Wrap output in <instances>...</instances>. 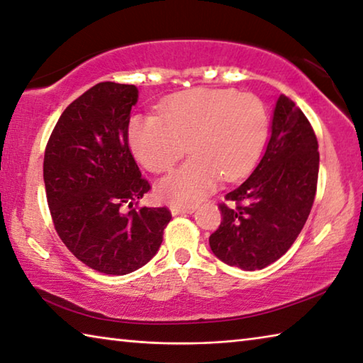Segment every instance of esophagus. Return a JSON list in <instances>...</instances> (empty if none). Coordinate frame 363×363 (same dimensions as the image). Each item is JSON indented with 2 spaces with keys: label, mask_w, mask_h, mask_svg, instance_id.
Here are the masks:
<instances>
[{
  "label": "esophagus",
  "mask_w": 363,
  "mask_h": 363,
  "mask_svg": "<svg viewBox=\"0 0 363 363\" xmlns=\"http://www.w3.org/2000/svg\"><path fill=\"white\" fill-rule=\"evenodd\" d=\"M170 211L174 216H178V213H191L194 211L193 206H172Z\"/></svg>",
  "instance_id": "34e87169"
}]
</instances>
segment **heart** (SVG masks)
Instances as JSON below:
<instances>
[{
    "mask_svg": "<svg viewBox=\"0 0 363 363\" xmlns=\"http://www.w3.org/2000/svg\"><path fill=\"white\" fill-rule=\"evenodd\" d=\"M269 133V114L252 93L194 88L165 101L159 116H135L128 140L136 159L152 172H167L183 154L185 164L159 182L157 194L174 204H193L235 180L259 159Z\"/></svg>",
    "mask_w": 363,
    "mask_h": 363,
    "instance_id": "1",
    "label": "heart"
}]
</instances>
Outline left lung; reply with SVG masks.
Masks as SVG:
<instances>
[{"label":"left lung","mask_w":363,"mask_h":363,"mask_svg":"<svg viewBox=\"0 0 363 363\" xmlns=\"http://www.w3.org/2000/svg\"><path fill=\"white\" fill-rule=\"evenodd\" d=\"M315 132L293 99L281 94L264 157L247 180L218 204L222 222L212 252L241 270L265 269L293 246L311 213L318 182Z\"/></svg>","instance_id":"left-lung-1"}]
</instances>
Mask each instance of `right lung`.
<instances>
[{
    "instance_id": "right-lung-1",
    "label": "right lung",
    "mask_w": 363,
    "mask_h": 363,
    "mask_svg": "<svg viewBox=\"0 0 363 363\" xmlns=\"http://www.w3.org/2000/svg\"><path fill=\"white\" fill-rule=\"evenodd\" d=\"M136 101L135 85L98 83L65 108L45 150L46 199L57 235L80 262L106 275L150 262L172 218L169 207L138 206L151 185L128 146Z\"/></svg>"
}]
</instances>
